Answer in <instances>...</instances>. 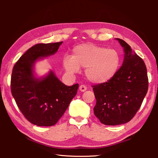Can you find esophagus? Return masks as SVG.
Listing matches in <instances>:
<instances>
[{
  "mask_svg": "<svg viewBox=\"0 0 158 158\" xmlns=\"http://www.w3.org/2000/svg\"><path fill=\"white\" fill-rule=\"evenodd\" d=\"M79 89L81 92H85L87 89V86L85 85H81L79 86Z\"/></svg>",
  "mask_w": 158,
  "mask_h": 158,
  "instance_id": "esophagus-1",
  "label": "esophagus"
}]
</instances>
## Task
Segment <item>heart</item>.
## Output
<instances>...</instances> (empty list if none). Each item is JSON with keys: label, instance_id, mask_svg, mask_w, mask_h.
<instances>
[{"label": "heart", "instance_id": "heart-1", "mask_svg": "<svg viewBox=\"0 0 158 158\" xmlns=\"http://www.w3.org/2000/svg\"><path fill=\"white\" fill-rule=\"evenodd\" d=\"M120 62V56L116 50L93 43H84L73 48L72 56L64 57L63 66L70 74L77 73L79 67L85 68V76L89 81L102 83L116 75Z\"/></svg>", "mask_w": 158, "mask_h": 158}]
</instances>
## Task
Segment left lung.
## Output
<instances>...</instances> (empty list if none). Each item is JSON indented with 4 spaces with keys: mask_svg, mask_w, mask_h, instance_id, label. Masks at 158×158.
<instances>
[{
    "mask_svg": "<svg viewBox=\"0 0 158 158\" xmlns=\"http://www.w3.org/2000/svg\"><path fill=\"white\" fill-rule=\"evenodd\" d=\"M117 40L125 52L123 65L109 81L92 86L96 99L94 115L107 126L130 122L139 110L149 86L143 60L123 40Z\"/></svg>",
    "mask_w": 158,
    "mask_h": 158,
    "instance_id": "left-lung-1",
    "label": "left lung"
}]
</instances>
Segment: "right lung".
Segmentation results:
<instances>
[{"instance_id": "add662e5", "label": "right lung", "mask_w": 158, "mask_h": 158, "mask_svg": "<svg viewBox=\"0 0 158 158\" xmlns=\"http://www.w3.org/2000/svg\"><path fill=\"white\" fill-rule=\"evenodd\" d=\"M62 41L39 43L27 50L12 70L11 91L23 115L38 126H52L58 122L75 96L79 84L67 86L52 71L41 80L32 74V66L41 57L53 55Z\"/></svg>"}]
</instances>
